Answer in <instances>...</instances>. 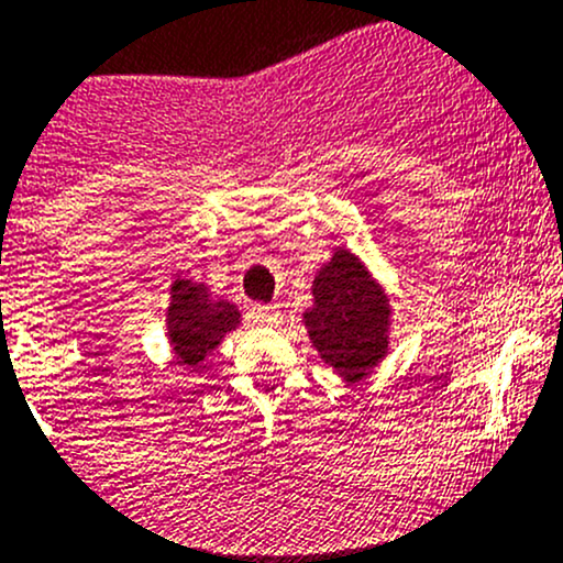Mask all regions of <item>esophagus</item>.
I'll return each mask as SVG.
<instances>
[{"instance_id": "34e87169", "label": "esophagus", "mask_w": 563, "mask_h": 563, "mask_svg": "<svg viewBox=\"0 0 563 563\" xmlns=\"http://www.w3.org/2000/svg\"><path fill=\"white\" fill-rule=\"evenodd\" d=\"M250 318H253V323H258V327H277V323L283 321V313L277 305H253V308H250Z\"/></svg>"}]
</instances>
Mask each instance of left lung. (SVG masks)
Instances as JSON below:
<instances>
[{"mask_svg":"<svg viewBox=\"0 0 563 563\" xmlns=\"http://www.w3.org/2000/svg\"><path fill=\"white\" fill-rule=\"evenodd\" d=\"M318 356L343 378L360 384L389 354L391 308L382 283L360 255L338 247L313 280V308L302 313Z\"/></svg>","mask_w":563,"mask_h":563,"instance_id":"left-lung-1","label":"left lung"}]
</instances>
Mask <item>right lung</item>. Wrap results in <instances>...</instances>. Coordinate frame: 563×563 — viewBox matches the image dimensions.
Instances as JSON below:
<instances>
[{
	"instance_id": "right-lung-1",
	"label": "right lung",
	"mask_w": 563,
	"mask_h": 563,
	"mask_svg": "<svg viewBox=\"0 0 563 563\" xmlns=\"http://www.w3.org/2000/svg\"><path fill=\"white\" fill-rule=\"evenodd\" d=\"M240 308L229 299L212 297L203 283L176 277L172 283V305L166 310L168 343L176 362L196 367L212 354L220 340L240 327Z\"/></svg>"
}]
</instances>
